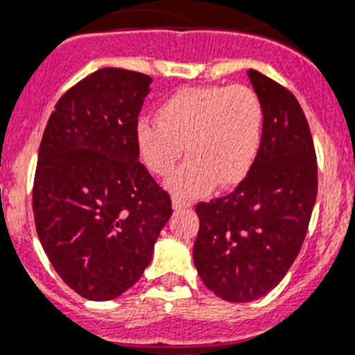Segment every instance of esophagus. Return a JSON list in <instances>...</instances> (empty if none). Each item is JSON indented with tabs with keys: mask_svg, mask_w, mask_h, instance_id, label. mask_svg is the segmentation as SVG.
<instances>
[{
	"mask_svg": "<svg viewBox=\"0 0 355 355\" xmlns=\"http://www.w3.org/2000/svg\"><path fill=\"white\" fill-rule=\"evenodd\" d=\"M193 205L189 200H182V198H173V209L175 210H182V209H189V207Z\"/></svg>",
	"mask_w": 355,
	"mask_h": 355,
	"instance_id": "1",
	"label": "esophagus"
}]
</instances>
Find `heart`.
I'll use <instances>...</instances> for the list:
<instances>
[{
    "label": "heart",
    "mask_w": 355,
    "mask_h": 355,
    "mask_svg": "<svg viewBox=\"0 0 355 355\" xmlns=\"http://www.w3.org/2000/svg\"><path fill=\"white\" fill-rule=\"evenodd\" d=\"M265 106L244 85L191 86L175 92L157 110V122L141 118L136 145L143 164L166 177L185 152L189 159L168 178V189L194 198L237 185L260 152Z\"/></svg>",
    "instance_id": "obj_1"
}]
</instances>
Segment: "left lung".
<instances>
[{
	"mask_svg": "<svg viewBox=\"0 0 355 355\" xmlns=\"http://www.w3.org/2000/svg\"><path fill=\"white\" fill-rule=\"evenodd\" d=\"M248 76L265 106L257 161L232 193L196 205L194 265L207 288L230 302L254 301L279 285L301 251L318 189L299 101L258 70Z\"/></svg>",
	"mask_w": 355,
	"mask_h": 355,
	"instance_id": "left-lung-1",
	"label": "left lung"
}]
</instances>
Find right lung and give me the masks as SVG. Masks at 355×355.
Segmentation results:
<instances>
[{"instance_id":"1","label":"right lung","mask_w":355,"mask_h":355,"mask_svg":"<svg viewBox=\"0 0 355 355\" xmlns=\"http://www.w3.org/2000/svg\"><path fill=\"white\" fill-rule=\"evenodd\" d=\"M150 76L106 67L54 106L38 148V239L70 288L90 301L122 295L148 267L171 198L138 161L136 125Z\"/></svg>"}]
</instances>
